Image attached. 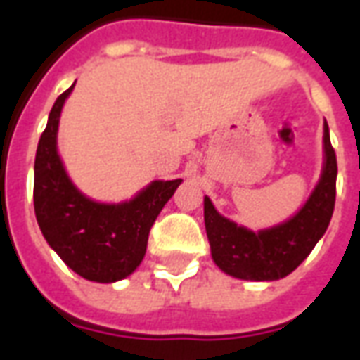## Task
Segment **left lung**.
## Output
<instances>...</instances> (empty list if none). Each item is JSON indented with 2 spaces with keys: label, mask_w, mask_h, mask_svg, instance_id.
<instances>
[{
  "label": "left lung",
  "mask_w": 360,
  "mask_h": 360,
  "mask_svg": "<svg viewBox=\"0 0 360 360\" xmlns=\"http://www.w3.org/2000/svg\"><path fill=\"white\" fill-rule=\"evenodd\" d=\"M324 167L316 188L293 218L270 229L250 231L224 218L204 196V226L212 258L221 270L239 279L271 281L289 276L309 257L326 233L335 206L338 160L324 123Z\"/></svg>",
  "instance_id": "left-lung-1"
}]
</instances>
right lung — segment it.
Wrapping results in <instances>:
<instances>
[{
	"label": "right lung",
	"instance_id": "right-lung-1",
	"mask_svg": "<svg viewBox=\"0 0 360 360\" xmlns=\"http://www.w3.org/2000/svg\"><path fill=\"white\" fill-rule=\"evenodd\" d=\"M75 86V84H73ZM67 89L44 129L34 162V212L50 247L81 278L111 283L136 270L146 255L150 229L181 179L154 181L133 200L100 204L67 177L58 154V125Z\"/></svg>",
	"mask_w": 360,
	"mask_h": 360
}]
</instances>
